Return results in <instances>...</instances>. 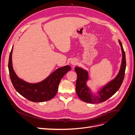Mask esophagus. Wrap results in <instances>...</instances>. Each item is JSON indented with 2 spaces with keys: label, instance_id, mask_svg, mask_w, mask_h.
<instances>
[{
  "label": "esophagus",
  "instance_id": "esophagus-1",
  "mask_svg": "<svg viewBox=\"0 0 135 135\" xmlns=\"http://www.w3.org/2000/svg\"><path fill=\"white\" fill-rule=\"evenodd\" d=\"M73 64H75V62H71Z\"/></svg>",
  "mask_w": 135,
  "mask_h": 135
}]
</instances>
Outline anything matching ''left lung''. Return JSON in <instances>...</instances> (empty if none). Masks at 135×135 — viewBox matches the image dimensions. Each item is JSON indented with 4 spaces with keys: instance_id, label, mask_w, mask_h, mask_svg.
<instances>
[{
    "instance_id": "left-lung-1",
    "label": "left lung",
    "mask_w": 135,
    "mask_h": 135,
    "mask_svg": "<svg viewBox=\"0 0 135 135\" xmlns=\"http://www.w3.org/2000/svg\"><path fill=\"white\" fill-rule=\"evenodd\" d=\"M122 52V60L121 66L117 76L112 81L100 89L99 91V96L93 95L87 85L88 80V74L87 70L79 67H75V70L77 74L76 81V92L79 99L84 102L91 104H97L104 102L110 97L114 95L120 87L123 81L126 67V61L125 52L121 42L119 40Z\"/></svg>"
}]
</instances>
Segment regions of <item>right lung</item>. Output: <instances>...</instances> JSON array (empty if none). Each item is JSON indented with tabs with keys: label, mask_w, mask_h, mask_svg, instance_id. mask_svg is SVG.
I'll use <instances>...</instances> for the list:
<instances>
[{
	"label": "right lung",
	"mask_w": 135,
	"mask_h": 135,
	"mask_svg": "<svg viewBox=\"0 0 135 135\" xmlns=\"http://www.w3.org/2000/svg\"><path fill=\"white\" fill-rule=\"evenodd\" d=\"M12 51L13 47L9 55L8 69L12 83L16 90L27 100L35 103L47 101L53 99L57 92L61 79L71 70V67L66 65L60 68L40 82L29 83L19 78L16 74L12 66Z\"/></svg>",
	"instance_id": "right-lung-1"
}]
</instances>
